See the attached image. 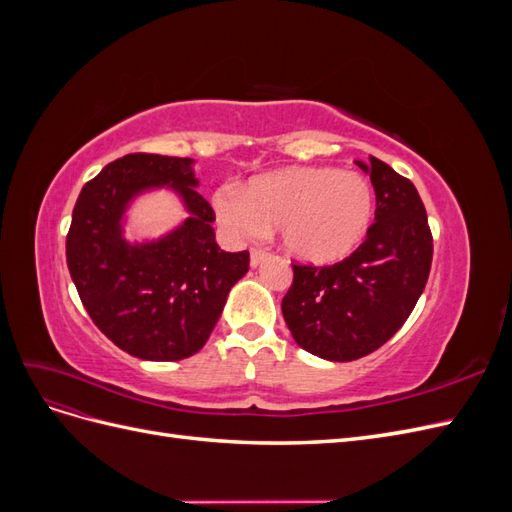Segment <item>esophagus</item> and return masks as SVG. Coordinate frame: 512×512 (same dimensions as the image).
I'll use <instances>...</instances> for the list:
<instances>
[{
  "mask_svg": "<svg viewBox=\"0 0 512 512\" xmlns=\"http://www.w3.org/2000/svg\"><path fill=\"white\" fill-rule=\"evenodd\" d=\"M269 258V252H265V250H252V254H250V265L252 267H260L262 262H265Z\"/></svg>",
  "mask_w": 512,
  "mask_h": 512,
  "instance_id": "1",
  "label": "esophagus"
}]
</instances>
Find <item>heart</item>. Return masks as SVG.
<instances>
[{
    "instance_id": "obj_1",
    "label": "heart",
    "mask_w": 512,
    "mask_h": 512,
    "mask_svg": "<svg viewBox=\"0 0 512 512\" xmlns=\"http://www.w3.org/2000/svg\"><path fill=\"white\" fill-rule=\"evenodd\" d=\"M220 224L237 239L280 228L288 256L307 265H335L367 237L374 192L365 177L329 166H292L254 177L245 194L224 185L213 196Z\"/></svg>"
}]
</instances>
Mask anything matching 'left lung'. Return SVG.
Masks as SVG:
<instances>
[{"label": "left lung", "mask_w": 512, "mask_h": 512, "mask_svg": "<svg viewBox=\"0 0 512 512\" xmlns=\"http://www.w3.org/2000/svg\"><path fill=\"white\" fill-rule=\"evenodd\" d=\"M356 166L376 192L367 239L337 265H292L294 280L282 301L294 342L335 363L361 359L401 329L425 290L433 256L414 183L378 158Z\"/></svg>", "instance_id": "8db88e82"}]
</instances>
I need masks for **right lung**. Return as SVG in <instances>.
I'll use <instances>...</instances> for the list:
<instances>
[{
	"label": "right lung",
	"instance_id": "right-lung-1",
	"mask_svg": "<svg viewBox=\"0 0 512 512\" xmlns=\"http://www.w3.org/2000/svg\"><path fill=\"white\" fill-rule=\"evenodd\" d=\"M166 187L189 211L158 240L122 237L136 195ZM194 160L130 153L87 181L72 211L66 260L96 327L143 361L196 354L220 320L230 288L250 269V254L215 243V213L196 192Z\"/></svg>",
	"mask_w": 512,
	"mask_h": 512
}]
</instances>
